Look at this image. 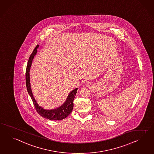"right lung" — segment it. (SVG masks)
I'll use <instances>...</instances> for the list:
<instances>
[{"instance_id": "obj_1", "label": "right lung", "mask_w": 154, "mask_h": 154, "mask_svg": "<svg viewBox=\"0 0 154 154\" xmlns=\"http://www.w3.org/2000/svg\"><path fill=\"white\" fill-rule=\"evenodd\" d=\"M38 45L36 46L35 48L33 50L31 56L29 57L27 65L26 67V83L28 93L31 97L33 103L35 107V110L38 114L41 115L45 119H48L52 121H59L63 119H65L67 116L70 114L73 109L74 104L73 101L75 98L76 94L78 88H76L74 90H72L69 93L67 97L66 101L63 103L61 106L58 107L54 109L48 110L45 109L42 107L40 106L36 102L35 99L34 98L33 94L32 93L31 85H30V80H29V70L30 67L31 66L32 62L34 58V56L37 54V48H38Z\"/></svg>"}]
</instances>
